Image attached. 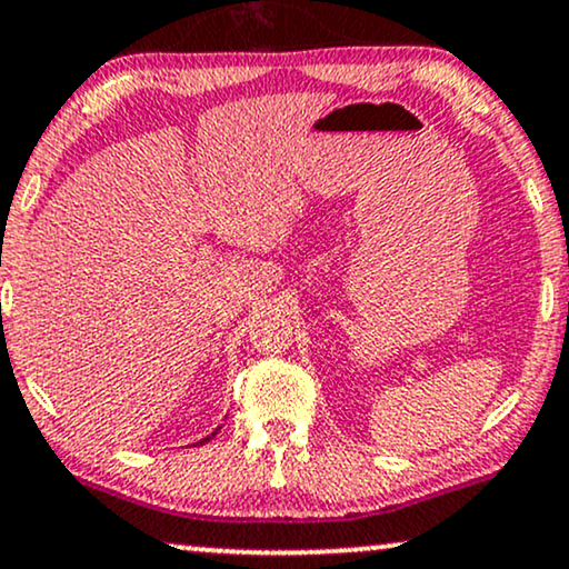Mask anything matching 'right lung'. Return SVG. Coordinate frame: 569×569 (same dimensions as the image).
I'll use <instances>...</instances> for the list:
<instances>
[{"label":"right lung","instance_id":"1","mask_svg":"<svg viewBox=\"0 0 569 569\" xmlns=\"http://www.w3.org/2000/svg\"><path fill=\"white\" fill-rule=\"evenodd\" d=\"M220 430V428H218ZM218 430H212V433L210 436H207V438H201V441L199 443H207V441H210V438H214V436H218Z\"/></svg>","mask_w":569,"mask_h":569}]
</instances>
